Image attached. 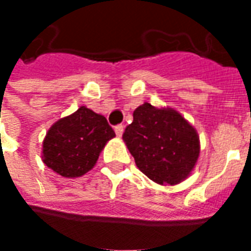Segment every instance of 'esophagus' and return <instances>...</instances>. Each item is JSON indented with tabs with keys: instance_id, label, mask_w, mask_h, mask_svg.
Wrapping results in <instances>:
<instances>
[{
	"instance_id": "1",
	"label": "esophagus",
	"mask_w": 251,
	"mask_h": 251,
	"mask_svg": "<svg viewBox=\"0 0 251 251\" xmlns=\"http://www.w3.org/2000/svg\"><path fill=\"white\" fill-rule=\"evenodd\" d=\"M114 130H115V134H117V137H122V134H124V126L117 125L114 127Z\"/></svg>"
}]
</instances>
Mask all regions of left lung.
I'll return each instance as SVG.
<instances>
[{
    "instance_id": "left-lung-1",
    "label": "left lung",
    "mask_w": 251,
    "mask_h": 251,
    "mask_svg": "<svg viewBox=\"0 0 251 251\" xmlns=\"http://www.w3.org/2000/svg\"><path fill=\"white\" fill-rule=\"evenodd\" d=\"M124 141L142 174L161 185L181 183L194 171L200 141L194 126L172 107L145 102L133 113Z\"/></svg>"
}]
</instances>
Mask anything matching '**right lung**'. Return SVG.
Instances as JSON below:
<instances>
[{
  "label": "right lung",
  "mask_w": 251,
  "mask_h": 251,
  "mask_svg": "<svg viewBox=\"0 0 251 251\" xmlns=\"http://www.w3.org/2000/svg\"><path fill=\"white\" fill-rule=\"evenodd\" d=\"M114 137L103 115L80 106L50 127L41 157L48 168L63 177H80L94 168L104 145Z\"/></svg>",
  "instance_id": "right-lung-1"
}]
</instances>
